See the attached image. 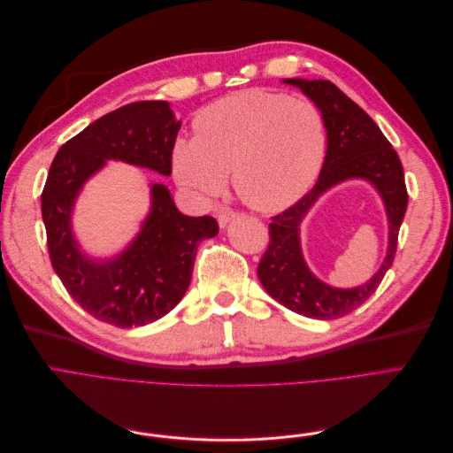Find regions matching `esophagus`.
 I'll return each mask as SVG.
<instances>
[{"instance_id": "obj_1", "label": "esophagus", "mask_w": 453, "mask_h": 453, "mask_svg": "<svg viewBox=\"0 0 453 453\" xmlns=\"http://www.w3.org/2000/svg\"><path fill=\"white\" fill-rule=\"evenodd\" d=\"M215 217H217V223H219V226L225 228V226L232 221V219L236 217V213H234V211H230V210H219Z\"/></svg>"}]
</instances>
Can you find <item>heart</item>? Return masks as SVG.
<instances>
[{
  "mask_svg": "<svg viewBox=\"0 0 453 453\" xmlns=\"http://www.w3.org/2000/svg\"><path fill=\"white\" fill-rule=\"evenodd\" d=\"M326 157V125L306 98L273 90H242L205 107L196 138L177 140V183L200 200L223 193L226 173L238 196L260 211H276L304 196Z\"/></svg>",
  "mask_w": 453,
  "mask_h": 453,
  "instance_id": "obj_1",
  "label": "heart"
}]
</instances>
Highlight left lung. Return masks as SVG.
Here are the masks:
<instances>
[{"label":"left lung","mask_w":453,"mask_h":453,"mask_svg":"<svg viewBox=\"0 0 453 453\" xmlns=\"http://www.w3.org/2000/svg\"><path fill=\"white\" fill-rule=\"evenodd\" d=\"M283 83L298 87L319 107L326 125V157L310 193L272 217L270 243L257 273L266 293L280 304L306 318L328 321L366 303L391 268L408 205L404 172L399 155L376 122L331 81L283 79ZM348 179H365L379 190L388 213L390 245L382 266L366 284L336 290L315 279L307 268L299 248V223L323 192Z\"/></svg>","instance_id":"obj_1"}]
</instances>
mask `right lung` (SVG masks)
Masks as SVG:
<instances>
[{
    "label": "right lung",
    "mask_w": 453,
    "mask_h": 453,
    "mask_svg": "<svg viewBox=\"0 0 453 453\" xmlns=\"http://www.w3.org/2000/svg\"><path fill=\"white\" fill-rule=\"evenodd\" d=\"M180 128L168 102H134L94 120L50 164L41 195L50 263L75 303L104 323L132 328L164 318L188 289L200 242L219 232L213 217L183 215L166 185L150 183L149 215L125 251L94 260L73 236L75 200L90 177L107 160L170 175Z\"/></svg>",
    "instance_id": "1"
}]
</instances>
